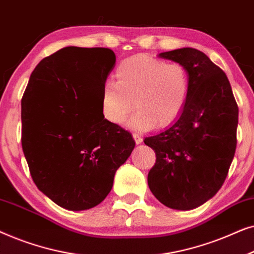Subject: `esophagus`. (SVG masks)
I'll return each mask as SVG.
<instances>
[{
  "label": "esophagus",
  "instance_id": "34e87169",
  "mask_svg": "<svg viewBox=\"0 0 254 254\" xmlns=\"http://www.w3.org/2000/svg\"><path fill=\"white\" fill-rule=\"evenodd\" d=\"M133 137H134L135 142H136V144H141L142 141H143V138H142L141 135H138V134H133Z\"/></svg>",
  "mask_w": 254,
  "mask_h": 254
}]
</instances>
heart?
Returning <instances> with one entry per match:
<instances>
[{"mask_svg": "<svg viewBox=\"0 0 254 254\" xmlns=\"http://www.w3.org/2000/svg\"><path fill=\"white\" fill-rule=\"evenodd\" d=\"M116 81L106 82L102 110L110 123L121 125L134 106L127 125L135 130L166 127L178 119L190 96V76L179 64H168L150 55L137 54L117 67Z\"/></svg>", "mask_w": 254, "mask_h": 254, "instance_id": "heart-1", "label": "heart"}]
</instances>
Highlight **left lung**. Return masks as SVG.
<instances>
[{
  "mask_svg": "<svg viewBox=\"0 0 254 254\" xmlns=\"http://www.w3.org/2000/svg\"><path fill=\"white\" fill-rule=\"evenodd\" d=\"M158 57L184 65L190 88L178 119L144 138L156 154L148 185L164 206L190 210L211 199L227 178L237 144L238 106L227 75L202 52L184 47Z\"/></svg>",
  "mask_w": 254,
  "mask_h": 254,
  "instance_id": "left-lung-1",
  "label": "left lung"
}]
</instances>
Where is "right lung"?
Instances as JSON below:
<instances>
[{"instance_id":"obj_1","label":"right lung","mask_w":254,"mask_h":254,"mask_svg":"<svg viewBox=\"0 0 254 254\" xmlns=\"http://www.w3.org/2000/svg\"><path fill=\"white\" fill-rule=\"evenodd\" d=\"M114 65L110 48L64 47L38 64L24 92L22 147L31 177L64 209L102 202L135 147L129 131L103 114V86Z\"/></svg>"}]
</instances>
